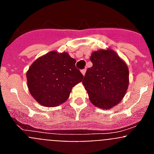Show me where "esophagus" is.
<instances>
[{
    "label": "esophagus",
    "mask_w": 154,
    "mask_h": 154,
    "mask_svg": "<svg viewBox=\"0 0 154 154\" xmlns=\"http://www.w3.org/2000/svg\"><path fill=\"white\" fill-rule=\"evenodd\" d=\"M81 72H82V75H85V72H86V69H82V70L81 71Z\"/></svg>",
    "instance_id": "1"
}]
</instances>
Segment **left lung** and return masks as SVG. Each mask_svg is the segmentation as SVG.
Here are the masks:
<instances>
[{
  "label": "left lung",
  "mask_w": 154,
  "mask_h": 154,
  "mask_svg": "<svg viewBox=\"0 0 154 154\" xmlns=\"http://www.w3.org/2000/svg\"><path fill=\"white\" fill-rule=\"evenodd\" d=\"M90 60L92 66L87 69L82 84L95 106L110 109L122 101L127 91V65L111 48L93 51Z\"/></svg>",
  "instance_id": "8db88e82"
}]
</instances>
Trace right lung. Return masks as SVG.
Returning a JSON list of instances; mask_svg holds the SVG:
<instances>
[{"mask_svg":"<svg viewBox=\"0 0 154 154\" xmlns=\"http://www.w3.org/2000/svg\"><path fill=\"white\" fill-rule=\"evenodd\" d=\"M68 52L51 51L39 57L26 73L28 90L39 104L57 106L69 97L72 89L83 79Z\"/></svg>","mask_w":154,"mask_h":154,"instance_id":"add662e5","label":"right lung"}]
</instances>
